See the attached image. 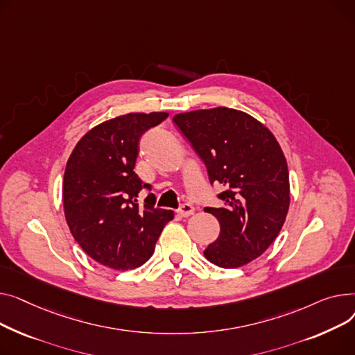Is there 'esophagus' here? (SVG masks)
Listing matches in <instances>:
<instances>
[{"instance_id":"esophagus-1","label":"esophagus","mask_w":355,"mask_h":355,"mask_svg":"<svg viewBox=\"0 0 355 355\" xmlns=\"http://www.w3.org/2000/svg\"><path fill=\"white\" fill-rule=\"evenodd\" d=\"M193 212H195V207H193L192 205H189V203L182 205V206L179 207V209H178V215H179L180 218L191 216V215H193Z\"/></svg>"}]
</instances>
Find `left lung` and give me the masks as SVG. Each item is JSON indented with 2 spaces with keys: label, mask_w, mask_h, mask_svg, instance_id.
<instances>
[{
  "label": "left lung",
  "mask_w": 355,
  "mask_h": 355,
  "mask_svg": "<svg viewBox=\"0 0 355 355\" xmlns=\"http://www.w3.org/2000/svg\"><path fill=\"white\" fill-rule=\"evenodd\" d=\"M203 160L211 183H222V207H205L220 225L205 258L220 268H239L261 257L275 241L289 207L286 159L275 136L243 112L215 107L173 117Z\"/></svg>",
  "instance_id": "8db88e82"
}]
</instances>
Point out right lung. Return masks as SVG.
Masks as SVG:
<instances>
[{"mask_svg":"<svg viewBox=\"0 0 355 355\" xmlns=\"http://www.w3.org/2000/svg\"><path fill=\"white\" fill-rule=\"evenodd\" d=\"M168 116L129 113L103 121L80 139L67 160L62 182L67 225L83 251L104 266L128 270L143 265L175 216L153 206V193L139 206V192L150 186L133 171L141 135Z\"/></svg>","mask_w":355,"mask_h":355,"instance_id":"add662e5","label":"right lung"}]
</instances>
